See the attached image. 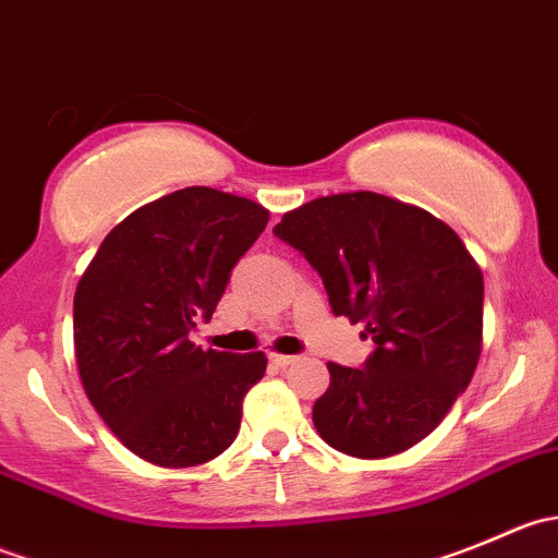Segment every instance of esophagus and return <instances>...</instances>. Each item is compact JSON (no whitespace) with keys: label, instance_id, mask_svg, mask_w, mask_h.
I'll return each mask as SVG.
<instances>
[{"label":"esophagus","instance_id":"34e87169","mask_svg":"<svg viewBox=\"0 0 558 558\" xmlns=\"http://www.w3.org/2000/svg\"><path fill=\"white\" fill-rule=\"evenodd\" d=\"M269 362H272L275 367H289V364L296 362V356H286V353H269Z\"/></svg>","mask_w":558,"mask_h":558}]
</instances>
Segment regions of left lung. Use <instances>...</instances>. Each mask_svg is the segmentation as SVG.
<instances>
[{"mask_svg":"<svg viewBox=\"0 0 558 558\" xmlns=\"http://www.w3.org/2000/svg\"><path fill=\"white\" fill-rule=\"evenodd\" d=\"M324 280L331 313L364 324L359 369L329 362L318 435L356 459L402 453L470 386L483 340V275L451 227L373 191L320 196L272 229Z\"/></svg>","mask_w":558,"mask_h":558,"instance_id":"8db88e82","label":"left lung"}]
</instances>
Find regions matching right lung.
Masks as SVG:
<instances>
[{
	"label": "right lung",
	"mask_w": 558,
	"mask_h": 558,
	"mask_svg": "<svg viewBox=\"0 0 558 558\" xmlns=\"http://www.w3.org/2000/svg\"><path fill=\"white\" fill-rule=\"evenodd\" d=\"M269 213L256 202L189 185L123 218L75 291V356L83 388L112 435L159 466H196L240 432L264 353L202 351L234 264Z\"/></svg>",
	"instance_id": "right-lung-1"
}]
</instances>
